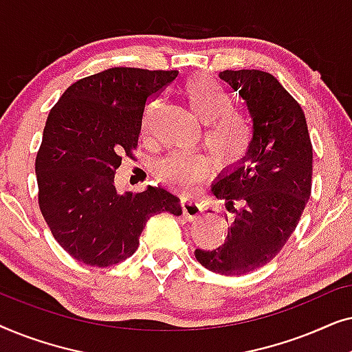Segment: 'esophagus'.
Returning <instances> with one entry per match:
<instances>
[{
  "mask_svg": "<svg viewBox=\"0 0 352 352\" xmlns=\"http://www.w3.org/2000/svg\"><path fill=\"white\" fill-rule=\"evenodd\" d=\"M181 208H182V214H184V218L187 221H194L201 214V206L197 204L195 200H192L190 197H182Z\"/></svg>",
  "mask_w": 352,
  "mask_h": 352,
  "instance_id": "1",
  "label": "esophagus"
}]
</instances>
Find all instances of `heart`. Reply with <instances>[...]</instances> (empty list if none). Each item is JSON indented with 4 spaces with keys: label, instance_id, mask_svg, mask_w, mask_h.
Returning <instances> with one entry per match:
<instances>
[{
    "label": "heart",
    "instance_id": "b5f03b06",
    "mask_svg": "<svg viewBox=\"0 0 352 352\" xmlns=\"http://www.w3.org/2000/svg\"><path fill=\"white\" fill-rule=\"evenodd\" d=\"M181 89L192 112L205 123V141L218 162L230 165L242 160L252 146L253 131L248 120L232 110V100L223 86L211 76L199 74L187 78ZM153 107L155 102L147 105L144 129ZM210 170L211 158L195 151H173L155 163L157 176L182 190L192 189Z\"/></svg>",
    "mask_w": 352,
    "mask_h": 352
}]
</instances>
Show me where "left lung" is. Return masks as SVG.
<instances>
[{
    "label": "left lung",
    "mask_w": 352,
    "mask_h": 352,
    "mask_svg": "<svg viewBox=\"0 0 352 352\" xmlns=\"http://www.w3.org/2000/svg\"><path fill=\"white\" fill-rule=\"evenodd\" d=\"M219 76L247 104L253 139L211 189L235 214L228 237L216 250H195V258L216 274L243 276L276 258L298 226L311 195L312 144L301 105L271 74L224 70Z\"/></svg>",
    "instance_id": "8db88e82"
}]
</instances>
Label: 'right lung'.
Returning a JSON list of instances; mask_svg holds the SVG:
<instances>
[{
  "mask_svg": "<svg viewBox=\"0 0 352 352\" xmlns=\"http://www.w3.org/2000/svg\"><path fill=\"white\" fill-rule=\"evenodd\" d=\"M176 70L113 67L75 81L47 115L36 153L38 205L57 243L89 266L131 256L147 219L182 213L163 187L118 194L115 171L138 147L146 102Z\"/></svg>",
  "mask_w": 352,
  "mask_h": 352,
  "instance_id": "add662e5",
  "label": "right lung"
}]
</instances>
